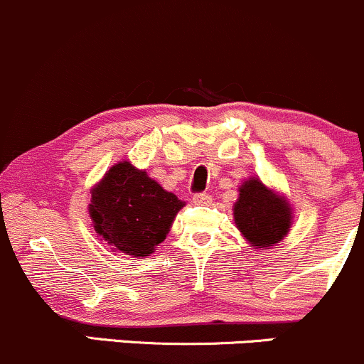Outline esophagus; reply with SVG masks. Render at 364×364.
<instances>
[{"label":"esophagus","instance_id":"34e87169","mask_svg":"<svg viewBox=\"0 0 364 364\" xmlns=\"http://www.w3.org/2000/svg\"><path fill=\"white\" fill-rule=\"evenodd\" d=\"M213 200V197H210L209 193H195L193 195V203H197V205H207V203H210Z\"/></svg>","mask_w":364,"mask_h":364}]
</instances>
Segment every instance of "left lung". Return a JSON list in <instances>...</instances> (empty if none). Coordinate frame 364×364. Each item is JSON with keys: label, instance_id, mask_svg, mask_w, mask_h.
Returning a JSON list of instances; mask_svg holds the SVG:
<instances>
[{"label": "left lung", "instance_id": "1", "mask_svg": "<svg viewBox=\"0 0 364 364\" xmlns=\"http://www.w3.org/2000/svg\"><path fill=\"white\" fill-rule=\"evenodd\" d=\"M235 203V223L254 249L277 245L289 233L292 213L285 198L267 190L259 179H249L240 186Z\"/></svg>", "mask_w": 364, "mask_h": 364}]
</instances>
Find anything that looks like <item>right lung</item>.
I'll use <instances>...</instances> for the list:
<instances>
[{
  "mask_svg": "<svg viewBox=\"0 0 364 364\" xmlns=\"http://www.w3.org/2000/svg\"><path fill=\"white\" fill-rule=\"evenodd\" d=\"M95 230L114 250L133 257L151 254L164 242L178 210L185 205L145 171L122 161L110 167L91 191Z\"/></svg>",
  "mask_w": 364,
  "mask_h": 364,
  "instance_id": "right-lung-1",
  "label": "right lung"
}]
</instances>
